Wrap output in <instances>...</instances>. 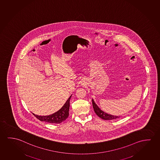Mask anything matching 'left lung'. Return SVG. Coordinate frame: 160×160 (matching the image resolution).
<instances>
[{
  "instance_id": "1",
  "label": "left lung",
  "mask_w": 160,
  "mask_h": 160,
  "mask_svg": "<svg viewBox=\"0 0 160 160\" xmlns=\"http://www.w3.org/2000/svg\"><path fill=\"white\" fill-rule=\"evenodd\" d=\"M92 106H93L95 112L99 118H100L102 119L106 120H115V119L119 118L120 117V116H118L110 115V114L103 112V111L101 110V109L98 108V106L95 102V101H93V99H92Z\"/></svg>"
}]
</instances>
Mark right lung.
<instances>
[{
  "label": "right lung",
  "instance_id": "add662e5",
  "mask_svg": "<svg viewBox=\"0 0 160 160\" xmlns=\"http://www.w3.org/2000/svg\"><path fill=\"white\" fill-rule=\"evenodd\" d=\"M71 96L69 97L63 106L59 111L52 115L48 116H39L33 115L41 121H45L51 123H60L65 120L69 116V108H70V100Z\"/></svg>",
  "mask_w": 160,
  "mask_h": 160
}]
</instances>
